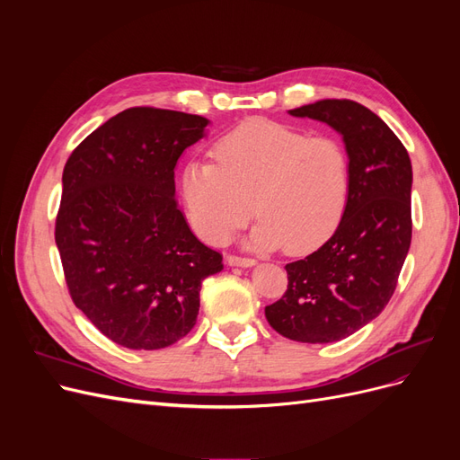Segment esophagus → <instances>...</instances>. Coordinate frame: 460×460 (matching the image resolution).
Returning <instances> with one entry per match:
<instances>
[{
  "mask_svg": "<svg viewBox=\"0 0 460 460\" xmlns=\"http://www.w3.org/2000/svg\"><path fill=\"white\" fill-rule=\"evenodd\" d=\"M228 264L232 267H253L257 262L253 257H245V255H228Z\"/></svg>",
  "mask_w": 460,
  "mask_h": 460,
  "instance_id": "1",
  "label": "esophagus"
}]
</instances>
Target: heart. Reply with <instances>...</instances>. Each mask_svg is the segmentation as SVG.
Instances as JSON below:
<instances>
[{
  "label": "heart",
  "instance_id": "obj_1",
  "mask_svg": "<svg viewBox=\"0 0 460 460\" xmlns=\"http://www.w3.org/2000/svg\"><path fill=\"white\" fill-rule=\"evenodd\" d=\"M215 157L188 164L182 176L188 218L205 242L226 243L253 208L261 217L253 243L262 249L305 255L338 228L351 180L338 137L247 120L220 137Z\"/></svg>",
  "mask_w": 460,
  "mask_h": 460
}]
</instances>
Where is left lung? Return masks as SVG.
<instances>
[{"mask_svg": "<svg viewBox=\"0 0 460 460\" xmlns=\"http://www.w3.org/2000/svg\"><path fill=\"white\" fill-rule=\"evenodd\" d=\"M289 113L343 136L349 198L332 238L286 264V294L264 307V316L288 340L340 341L378 316L397 288L412 235V166L392 128L357 102L320 100Z\"/></svg>", "mask_w": 460, "mask_h": 460, "instance_id": "1", "label": "left lung"}]
</instances>
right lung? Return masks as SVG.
<instances>
[{"label":"right lung","mask_w":460,"mask_h":460,"mask_svg":"<svg viewBox=\"0 0 460 460\" xmlns=\"http://www.w3.org/2000/svg\"><path fill=\"white\" fill-rule=\"evenodd\" d=\"M207 119L130 107L82 140L63 171L55 218L73 303L105 338L163 349L196 326L199 289L222 270L174 198V166Z\"/></svg>","instance_id":"add662e5"}]
</instances>
